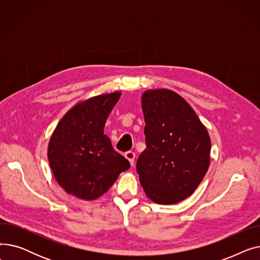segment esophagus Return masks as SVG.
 Instances as JSON below:
<instances>
[{"label":"esophagus","mask_w":260,"mask_h":260,"mask_svg":"<svg viewBox=\"0 0 260 260\" xmlns=\"http://www.w3.org/2000/svg\"><path fill=\"white\" fill-rule=\"evenodd\" d=\"M125 158L131 162V165L133 166L134 165V161H135V157H136V155H135V153L134 152H132V151H128V152H126L125 153Z\"/></svg>","instance_id":"34e87169"}]
</instances>
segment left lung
<instances>
[{"label": "left lung", "instance_id": "1", "mask_svg": "<svg viewBox=\"0 0 260 260\" xmlns=\"http://www.w3.org/2000/svg\"><path fill=\"white\" fill-rule=\"evenodd\" d=\"M146 148L137 173L146 196L174 204L192 195L210 166L209 133L190 105L170 89L143 92Z\"/></svg>", "mask_w": 260, "mask_h": 260}]
</instances>
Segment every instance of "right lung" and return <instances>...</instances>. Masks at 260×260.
Returning a JSON list of instances; mask_svg holds the SVG:
<instances>
[{"label":"right lung","mask_w":260,"mask_h":260,"mask_svg":"<svg viewBox=\"0 0 260 260\" xmlns=\"http://www.w3.org/2000/svg\"><path fill=\"white\" fill-rule=\"evenodd\" d=\"M120 91L95 95L76 104L60 120L48 144V161L65 192L83 200L106 193L120 173L129 169L117 153L104 125Z\"/></svg>","instance_id":"obj_1"}]
</instances>
